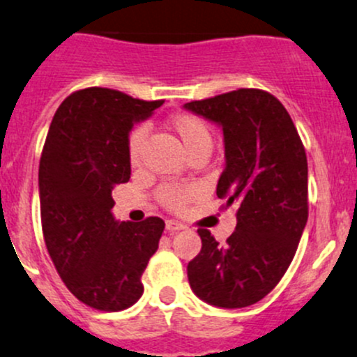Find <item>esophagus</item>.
<instances>
[{
	"label": "esophagus",
	"instance_id": "34e87169",
	"mask_svg": "<svg viewBox=\"0 0 357 357\" xmlns=\"http://www.w3.org/2000/svg\"><path fill=\"white\" fill-rule=\"evenodd\" d=\"M165 228H167V231L175 233V231H180V229H183L185 226H183L182 223H178V221H175V220H167V223H165Z\"/></svg>",
	"mask_w": 357,
	"mask_h": 357
}]
</instances>
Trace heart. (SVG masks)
<instances>
[{"instance_id": "heart-1", "label": "heart", "mask_w": 357, "mask_h": 357, "mask_svg": "<svg viewBox=\"0 0 357 357\" xmlns=\"http://www.w3.org/2000/svg\"><path fill=\"white\" fill-rule=\"evenodd\" d=\"M170 126L178 139L182 141L183 148L192 156L194 153L209 149L213 146V132L209 126L202 121L201 117L192 116V114H178V116L170 119ZM146 137V129L143 126L132 129L128 139V158L129 163L137 165L141 156V146ZM199 195V189L194 185H182V183H165L156 190V199L167 209L180 213L187 208L189 202H192Z\"/></svg>"}]
</instances>
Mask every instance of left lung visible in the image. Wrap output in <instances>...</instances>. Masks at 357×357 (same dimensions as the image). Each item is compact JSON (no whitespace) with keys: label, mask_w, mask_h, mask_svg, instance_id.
Returning a JSON list of instances; mask_svg holds the SVG:
<instances>
[{"label":"left lung","mask_w":357,"mask_h":357,"mask_svg":"<svg viewBox=\"0 0 357 357\" xmlns=\"http://www.w3.org/2000/svg\"><path fill=\"white\" fill-rule=\"evenodd\" d=\"M183 107L223 128L226 167L216 194L225 208H238L226 243L197 229L202 248L187 266L190 287L209 305L243 308L278 286L296 254L308 220L305 146L284 105L259 88Z\"/></svg>","instance_id":"1"}]
</instances>
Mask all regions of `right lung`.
<instances>
[{"instance_id": "obj_1", "label": "right lung", "mask_w": 357, "mask_h": 357, "mask_svg": "<svg viewBox=\"0 0 357 357\" xmlns=\"http://www.w3.org/2000/svg\"><path fill=\"white\" fill-rule=\"evenodd\" d=\"M162 103L85 88L61 103L45 137L39 165L45 247L68 289L95 310L119 312L139 300L141 275L158 250L165 221H116L112 190L131 178L134 122Z\"/></svg>"}]
</instances>
